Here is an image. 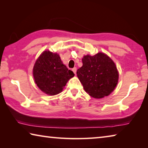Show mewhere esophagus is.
I'll use <instances>...</instances> for the list:
<instances>
[{"instance_id": "1", "label": "esophagus", "mask_w": 148, "mask_h": 148, "mask_svg": "<svg viewBox=\"0 0 148 148\" xmlns=\"http://www.w3.org/2000/svg\"><path fill=\"white\" fill-rule=\"evenodd\" d=\"M72 71H73L74 73L76 74V71H77V69L76 68V67H74V68L72 69Z\"/></svg>"}]
</instances>
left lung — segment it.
<instances>
[{
    "instance_id": "8db88e82",
    "label": "left lung",
    "mask_w": 148,
    "mask_h": 148,
    "mask_svg": "<svg viewBox=\"0 0 148 148\" xmlns=\"http://www.w3.org/2000/svg\"><path fill=\"white\" fill-rule=\"evenodd\" d=\"M83 66L77 69V76L90 96L102 99L111 93L118 82L119 73L114 62L104 53L84 56Z\"/></svg>"
}]
</instances>
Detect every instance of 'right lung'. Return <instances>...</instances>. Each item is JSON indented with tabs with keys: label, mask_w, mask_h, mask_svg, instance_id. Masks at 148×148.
Masks as SVG:
<instances>
[{
	"label": "right lung",
	"mask_w": 148,
	"mask_h": 148,
	"mask_svg": "<svg viewBox=\"0 0 148 148\" xmlns=\"http://www.w3.org/2000/svg\"><path fill=\"white\" fill-rule=\"evenodd\" d=\"M34 82L44 93L56 95L61 92L74 74L62 63L59 54L44 51L34 65Z\"/></svg>",
	"instance_id": "right-lung-1"
}]
</instances>
